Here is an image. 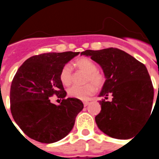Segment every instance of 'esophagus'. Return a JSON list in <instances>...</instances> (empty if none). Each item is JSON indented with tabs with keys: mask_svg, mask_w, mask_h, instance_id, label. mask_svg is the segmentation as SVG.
Wrapping results in <instances>:
<instances>
[{
	"mask_svg": "<svg viewBox=\"0 0 159 159\" xmlns=\"http://www.w3.org/2000/svg\"><path fill=\"white\" fill-rule=\"evenodd\" d=\"M89 102H90L89 101H84V107H87L88 104H89Z\"/></svg>",
	"mask_w": 159,
	"mask_h": 159,
	"instance_id": "1",
	"label": "esophagus"
}]
</instances>
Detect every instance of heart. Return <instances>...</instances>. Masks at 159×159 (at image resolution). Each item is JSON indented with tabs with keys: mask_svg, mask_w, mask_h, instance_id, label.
<instances>
[{
	"mask_svg": "<svg viewBox=\"0 0 159 159\" xmlns=\"http://www.w3.org/2000/svg\"><path fill=\"white\" fill-rule=\"evenodd\" d=\"M75 65L78 69L81 70L87 74L85 82H92L78 86L74 85L67 90V94L71 98L77 99H87L90 95L95 93L96 86L101 88L105 81L104 76L97 71V66L91 59L81 57L75 61ZM60 80L65 86H68L72 80V69L69 64H65L61 68L60 72Z\"/></svg>",
	"mask_w": 159,
	"mask_h": 159,
	"instance_id": "1",
	"label": "heart"
}]
</instances>
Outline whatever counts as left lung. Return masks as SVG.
I'll use <instances>...</instances> for the list:
<instances>
[{
    "instance_id": "obj_1",
    "label": "left lung",
    "mask_w": 159,
    "mask_h": 159,
    "mask_svg": "<svg viewBox=\"0 0 159 159\" xmlns=\"http://www.w3.org/2000/svg\"><path fill=\"white\" fill-rule=\"evenodd\" d=\"M81 55L99 64L106 78L99 95L104 98L99 101L101 111L95 116L98 127L114 139L132 138L151 116L154 88L146 66L114 48L86 50ZM108 95H112L111 101L106 100Z\"/></svg>"
}]
</instances>
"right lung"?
Returning a JSON list of instances; mask_svg holds the SVG:
<instances>
[{
  "label": "right lung",
  "instance_id": "obj_1",
  "mask_svg": "<svg viewBox=\"0 0 159 159\" xmlns=\"http://www.w3.org/2000/svg\"><path fill=\"white\" fill-rule=\"evenodd\" d=\"M80 52H49L25 60L12 80L10 110L13 119L29 138L43 143H52L69 134L75 117L83 110L82 101L64 99L67 92L60 82V70ZM63 98L60 105L49 98Z\"/></svg>",
  "mask_w": 159,
  "mask_h": 159
}]
</instances>
